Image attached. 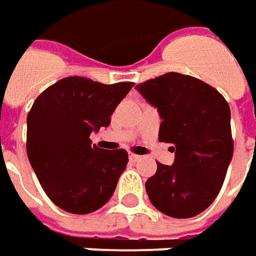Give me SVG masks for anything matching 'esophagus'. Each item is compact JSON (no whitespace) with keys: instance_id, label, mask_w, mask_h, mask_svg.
I'll use <instances>...</instances> for the list:
<instances>
[{"instance_id":"esophagus-1","label":"esophagus","mask_w":256,"mask_h":256,"mask_svg":"<svg viewBox=\"0 0 256 256\" xmlns=\"http://www.w3.org/2000/svg\"><path fill=\"white\" fill-rule=\"evenodd\" d=\"M130 158H131L132 162H138L139 158H140V156H138V154H134V153H131V154H130Z\"/></svg>"}]
</instances>
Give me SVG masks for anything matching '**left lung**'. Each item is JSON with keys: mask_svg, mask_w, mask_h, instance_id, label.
Instances as JSON below:
<instances>
[{"mask_svg": "<svg viewBox=\"0 0 256 256\" xmlns=\"http://www.w3.org/2000/svg\"><path fill=\"white\" fill-rule=\"evenodd\" d=\"M135 89L158 108V140L170 144L174 153L172 166L158 163L146 181L148 196L170 218H194L216 199L232 162L230 107L214 88L178 72Z\"/></svg>", "mask_w": 256, "mask_h": 256, "instance_id": "1", "label": "left lung"}]
</instances>
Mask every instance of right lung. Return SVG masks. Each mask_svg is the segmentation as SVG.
I'll return each instance as SVG.
<instances>
[{
	"instance_id": "1",
	"label": "right lung",
	"mask_w": 256,
	"mask_h": 256,
	"mask_svg": "<svg viewBox=\"0 0 256 256\" xmlns=\"http://www.w3.org/2000/svg\"><path fill=\"white\" fill-rule=\"evenodd\" d=\"M132 86L68 76L47 88L32 106L28 158L47 196L65 212H94L116 191L128 153L100 149L89 136L108 126L111 114Z\"/></svg>"
}]
</instances>
